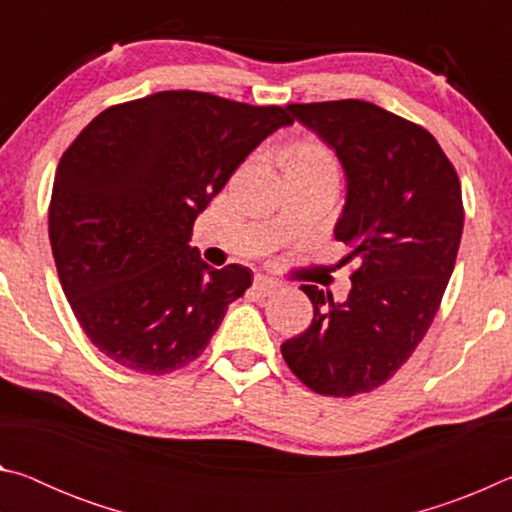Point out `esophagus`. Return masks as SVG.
<instances>
[{
  "mask_svg": "<svg viewBox=\"0 0 512 512\" xmlns=\"http://www.w3.org/2000/svg\"><path fill=\"white\" fill-rule=\"evenodd\" d=\"M277 289V282L271 280V277H264V275H257L255 282H253V291L257 296H271V293Z\"/></svg>",
  "mask_w": 512,
  "mask_h": 512,
  "instance_id": "obj_1",
  "label": "esophagus"
}]
</instances>
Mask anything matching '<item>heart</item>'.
<instances>
[{"label":"heart","instance_id":"obj_1","mask_svg":"<svg viewBox=\"0 0 512 512\" xmlns=\"http://www.w3.org/2000/svg\"><path fill=\"white\" fill-rule=\"evenodd\" d=\"M282 169H300L314 173H329V176L339 178V162L329 146L314 137H305L291 144L282 155Z\"/></svg>","mask_w":512,"mask_h":512}]
</instances>
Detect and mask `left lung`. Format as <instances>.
Returning a JSON list of instances; mask_svg holds the SVG:
<instances>
[{
  "label": "left lung",
  "mask_w": 512,
  "mask_h": 512,
  "mask_svg": "<svg viewBox=\"0 0 512 512\" xmlns=\"http://www.w3.org/2000/svg\"><path fill=\"white\" fill-rule=\"evenodd\" d=\"M287 108L343 162L348 203L334 237L359 264L343 302L302 284L314 320L282 343V357L318 395L370 393L409 361L440 307L463 235L461 183L427 128L375 103Z\"/></svg>",
  "instance_id": "8db88e82"
}]
</instances>
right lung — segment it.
I'll return each instance as SVG.
<instances>
[{
	"instance_id": "right-lung-1",
	"label": "right lung",
	"mask_w": 512,
	"mask_h": 512,
	"mask_svg": "<svg viewBox=\"0 0 512 512\" xmlns=\"http://www.w3.org/2000/svg\"><path fill=\"white\" fill-rule=\"evenodd\" d=\"M287 108L167 90L99 112L58 162L49 241L76 320L119 366L167 375L203 354L246 266H207L194 221Z\"/></svg>"
}]
</instances>
